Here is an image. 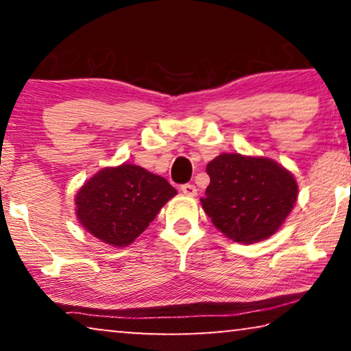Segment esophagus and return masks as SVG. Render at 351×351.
I'll use <instances>...</instances> for the list:
<instances>
[{
	"instance_id": "1",
	"label": "esophagus",
	"mask_w": 351,
	"mask_h": 351,
	"mask_svg": "<svg viewBox=\"0 0 351 351\" xmlns=\"http://www.w3.org/2000/svg\"><path fill=\"white\" fill-rule=\"evenodd\" d=\"M182 193H184L185 196H196V193H198V190H196V186L193 184H185L180 186Z\"/></svg>"
}]
</instances>
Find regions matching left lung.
<instances>
[{
  "instance_id": "8db88e82",
  "label": "left lung",
  "mask_w": 351,
  "mask_h": 351,
  "mask_svg": "<svg viewBox=\"0 0 351 351\" xmlns=\"http://www.w3.org/2000/svg\"><path fill=\"white\" fill-rule=\"evenodd\" d=\"M210 184L201 206L214 227L234 243L252 244L275 234L294 209V174L265 156L222 153L208 162Z\"/></svg>"
}]
</instances>
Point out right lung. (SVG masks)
Returning <instances> with one entry per match:
<instances>
[{
	"label": "right lung",
	"mask_w": 351,
	"mask_h": 351,
	"mask_svg": "<svg viewBox=\"0 0 351 351\" xmlns=\"http://www.w3.org/2000/svg\"><path fill=\"white\" fill-rule=\"evenodd\" d=\"M177 195L165 177L123 162L104 167L75 196V214L86 232L114 247L134 243L162 206Z\"/></svg>",
	"instance_id": "obj_1"
}]
</instances>
